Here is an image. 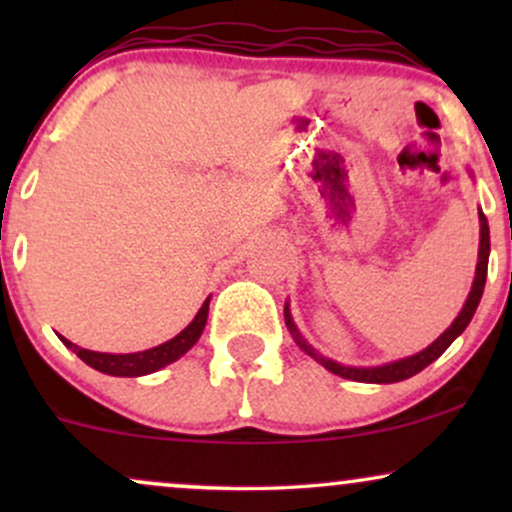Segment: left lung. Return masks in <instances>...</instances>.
I'll return each mask as SVG.
<instances>
[{"instance_id":"1","label":"left lung","mask_w":512,"mask_h":512,"mask_svg":"<svg viewBox=\"0 0 512 512\" xmlns=\"http://www.w3.org/2000/svg\"><path fill=\"white\" fill-rule=\"evenodd\" d=\"M479 221H481V240H479V262H477V276H474V284H472V291H469V298L467 303H464V308L460 310V315H457V320L452 322V325L445 330L440 337L433 342L428 349L421 351V354L416 356H409V358H402V361H395V363H387V366H378V368H349V366H342V363H334L330 358H322L317 351L310 349L308 344L303 342V337L298 334L296 325L291 322V315H289V308H286V325H289V330L293 334V339H296L298 346L305 351L308 356H313L317 363H322L327 370H332L334 375H342L346 380H358V383H399V380H407L411 375L421 373L426 366H431L436 358L443 354L448 346L455 342L457 337L464 332V327L469 325V320H472L474 310H477V305L481 301V293H484V284H486V269H489V250H491V240H489V223H486V216L479 214Z\"/></svg>"}]
</instances>
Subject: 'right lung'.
Returning <instances> with one entry per match:
<instances>
[{
  "instance_id": "add662e5",
  "label": "right lung",
  "mask_w": 512,
  "mask_h": 512,
  "mask_svg": "<svg viewBox=\"0 0 512 512\" xmlns=\"http://www.w3.org/2000/svg\"><path fill=\"white\" fill-rule=\"evenodd\" d=\"M207 315H209V298L204 301L199 313L195 315V320L182 330L178 337H173L170 342L154 346L149 351H139V354H98V351H88L81 349V346H74L72 342L62 337V342L67 346H72L74 354L81 358V361L88 363L91 368L101 370V373L108 375H120V378H137V375H146L154 373V370L168 366V363L178 361V358L190 351L192 346L197 344L199 334H202L204 325H207Z\"/></svg>"
}]
</instances>
